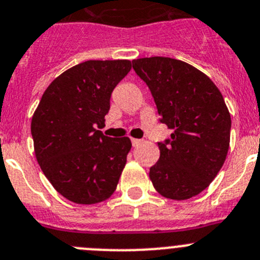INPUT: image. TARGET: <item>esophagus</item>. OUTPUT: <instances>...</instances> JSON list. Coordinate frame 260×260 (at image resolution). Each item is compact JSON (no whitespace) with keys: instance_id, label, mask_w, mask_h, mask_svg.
Instances as JSON below:
<instances>
[{"instance_id":"34e87169","label":"esophagus","mask_w":260,"mask_h":260,"mask_svg":"<svg viewBox=\"0 0 260 260\" xmlns=\"http://www.w3.org/2000/svg\"><path fill=\"white\" fill-rule=\"evenodd\" d=\"M142 142V140H138V138H132V145L133 146H138V145L141 144Z\"/></svg>"}]
</instances>
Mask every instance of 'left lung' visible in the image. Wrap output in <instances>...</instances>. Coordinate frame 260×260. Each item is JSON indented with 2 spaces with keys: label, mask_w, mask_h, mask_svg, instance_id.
I'll return each instance as SVG.
<instances>
[{
  "label": "left lung",
  "mask_w": 260,
  "mask_h": 260,
  "mask_svg": "<svg viewBox=\"0 0 260 260\" xmlns=\"http://www.w3.org/2000/svg\"><path fill=\"white\" fill-rule=\"evenodd\" d=\"M132 64L151 91L160 122L173 129L157 142L160 157L149 173L155 190L172 200L199 195L229 152L231 115L222 93L208 75L181 60L154 56Z\"/></svg>",
  "instance_id": "left-lung-1"
}]
</instances>
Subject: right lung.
<instances>
[{"label": "right lung", "mask_w": 260, "mask_h": 260, "mask_svg": "<svg viewBox=\"0 0 260 260\" xmlns=\"http://www.w3.org/2000/svg\"><path fill=\"white\" fill-rule=\"evenodd\" d=\"M132 68L129 60H88L47 87L31 118L35 152L55 190L75 204L113 195L132 144L101 131L111 92Z\"/></svg>", "instance_id": "right-lung-1"}]
</instances>
